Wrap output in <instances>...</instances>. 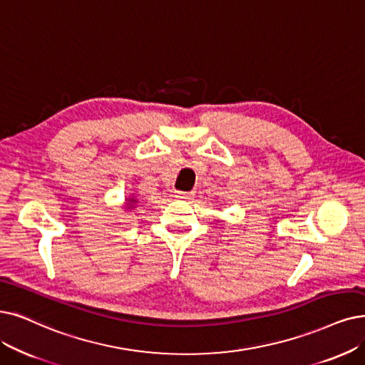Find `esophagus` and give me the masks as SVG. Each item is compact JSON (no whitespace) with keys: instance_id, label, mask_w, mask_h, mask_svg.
Wrapping results in <instances>:
<instances>
[{"instance_id":"esophagus-1","label":"esophagus","mask_w":365,"mask_h":365,"mask_svg":"<svg viewBox=\"0 0 365 365\" xmlns=\"http://www.w3.org/2000/svg\"><path fill=\"white\" fill-rule=\"evenodd\" d=\"M193 193L192 192H175V197H177L178 200H190L193 199Z\"/></svg>"}]
</instances>
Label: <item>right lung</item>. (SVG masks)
Returning a JSON list of instances; mask_svg holds the SVG:
<instances>
[{
	"mask_svg": "<svg viewBox=\"0 0 365 365\" xmlns=\"http://www.w3.org/2000/svg\"><path fill=\"white\" fill-rule=\"evenodd\" d=\"M127 200H128V203H127L128 208H135V205L138 203V199H135V197H128Z\"/></svg>",
	"mask_w": 365,
	"mask_h": 365,
	"instance_id": "obj_1",
	"label": "right lung"
}]
</instances>
